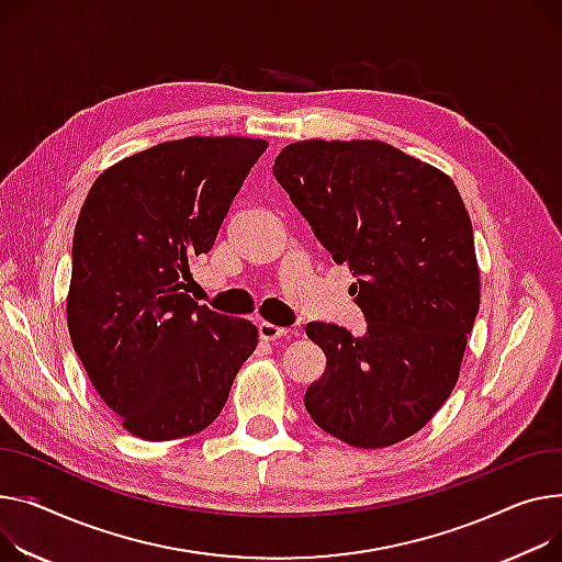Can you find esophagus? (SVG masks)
Segmentation results:
<instances>
[{
    "instance_id": "esophagus-1",
    "label": "esophagus",
    "mask_w": 562,
    "mask_h": 562,
    "mask_svg": "<svg viewBox=\"0 0 562 562\" xmlns=\"http://www.w3.org/2000/svg\"><path fill=\"white\" fill-rule=\"evenodd\" d=\"M257 331H259L261 341H276V339H282V336L289 334L286 327H280V325H273V323H267V321H261L257 325Z\"/></svg>"
}]
</instances>
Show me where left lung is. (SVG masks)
<instances>
[{
  "label": "left lung",
  "instance_id": "8db88e82",
  "mask_svg": "<svg viewBox=\"0 0 562 562\" xmlns=\"http://www.w3.org/2000/svg\"><path fill=\"white\" fill-rule=\"evenodd\" d=\"M273 176L331 259L350 267L366 334L310 323L325 372L312 420L378 450L420 431L457 386L479 312L472 223L452 178L378 139L284 146Z\"/></svg>",
  "mask_w": 562,
  "mask_h": 562
}]
</instances>
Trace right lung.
I'll return each instance as SVG.
<instances>
[{
  "instance_id": "1",
  "label": "right lung",
  "mask_w": 562,
  "mask_h": 562,
  "mask_svg": "<svg viewBox=\"0 0 562 562\" xmlns=\"http://www.w3.org/2000/svg\"><path fill=\"white\" fill-rule=\"evenodd\" d=\"M267 139L184 137L108 167L71 244L67 327L88 378L126 431L176 440L226 406L257 327L194 303L190 261L214 246Z\"/></svg>"
}]
</instances>
